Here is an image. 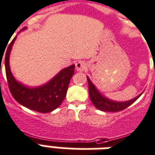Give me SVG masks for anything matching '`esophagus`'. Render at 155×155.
<instances>
[{
  "instance_id": "esophagus-1",
  "label": "esophagus",
  "mask_w": 155,
  "mask_h": 155,
  "mask_svg": "<svg viewBox=\"0 0 155 155\" xmlns=\"http://www.w3.org/2000/svg\"><path fill=\"white\" fill-rule=\"evenodd\" d=\"M75 68H76L77 71L82 72L86 69V64L84 61H79V62L76 63V64H75Z\"/></svg>"
}]
</instances>
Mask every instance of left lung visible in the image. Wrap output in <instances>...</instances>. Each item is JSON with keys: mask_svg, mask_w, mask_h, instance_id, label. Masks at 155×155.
Returning a JSON list of instances; mask_svg holds the SVG:
<instances>
[{"mask_svg": "<svg viewBox=\"0 0 155 155\" xmlns=\"http://www.w3.org/2000/svg\"><path fill=\"white\" fill-rule=\"evenodd\" d=\"M87 81H88L89 85V94H90V98L94 104V107L100 111H120L121 110H124L129 106H130L132 104H134L139 97L141 96V94H138L137 96L134 98L133 99L128 100V101L124 102H117L111 100V99L107 98L102 94L98 89L95 87L93 82L91 81V79L87 77Z\"/></svg>", "mask_w": 155, "mask_h": 155, "instance_id": "obj_1", "label": "left lung"}]
</instances>
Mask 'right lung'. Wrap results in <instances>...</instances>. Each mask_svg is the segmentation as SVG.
<instances>
[{
	"label": "right lung",
	"mask_w": 155,
	"mask_h": 155,
	"mask_svg": "<svg viewBox=\"0 0 155 155\" xmlns=\"http://www.w3.org/2000/svg\"><path fill=\"white\" fill-rule=\"evenodd\" d=\"M26 27L21 31L26 30ZM14 38L7 48L5 66L9 91L17 102L33 111L48 113L58 107L66 96L69 81L74 74L75 65L72 64L59 72L47 83L39 86L30 87L15 79L9 66V56L16 40Z\"/></svg>",
	"instance_id": "obj_1"
}]
</instances>
